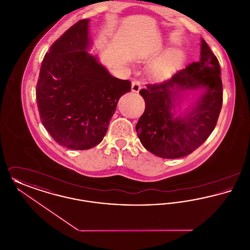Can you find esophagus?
<instances>
[{"label": "esophagus", "mask_w": 250, "mask_h": 250, "mask_svg": "<svg viewBox=\"0 0 250 250\" xmlns=\"http://www.w3.org/2000/svg\"><path fill=\"white\" fill-rule=\"evenodd\" d=\"M142 88V83L138 80H135L132 82V91L135 93H138Z\"/></svg>", "instance_id": "obj_1"}]
</instances>
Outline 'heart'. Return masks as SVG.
Wrapping results in <instances>:
<instances>
[{
    "label": "heart",
    "mask_w": 250,
    "mask_h": 250,
    "mask_svg": "<svg viewBox=\"0 0 250 250\" xmlns=\"http://www.w3.org/2000/svg\"><path fill=\"white\" fill-rule=\"evenodd\" d=\"M181 53L176 49H170L158 60L154 65V73L158 77H164L178 63Z\"/></svg>",
    "instance_id": "obj_1"
}]
</instances>
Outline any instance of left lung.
I'll use <instances>...</instances> for the list:
<instances>
[{"instance_id":"obj_1","label":"left lung","mask_w":250,"mask_h":250,"mask_svg":"<svg viewBox=\"0 0 250 250\" xmlns=\"http://www.w3.org/2000/svg\"><path fill=\"white\" fill-rule=\"evenodd\" d=\"M220 66L214 52L202 39L201 60L188 64L159 83L140 91L145 110L136 129L143 147L162 158L187 156L204 143L216 125L223 103ZM201 89L188 115L177 116L175 107L186 93Z\"/></svg>"}]
</instances>
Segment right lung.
<instances>
[{"label":"right lung","mask_w":250,"mask_h":250,"mask_svg":"<svg viewBox=\"0 0 250 250\" xmlns=\"http://www.w3.org/2000/svg\"><path fill=\"white\" fill-rule=\"evenodd\" d=\"M89 20H81L46 53L36 83L42 125L56 143L88 150L103 141L119 98L129 81L111 76L88 52Z\"/></svg>","instance_id":"right-lung-1"}]
</instances>
